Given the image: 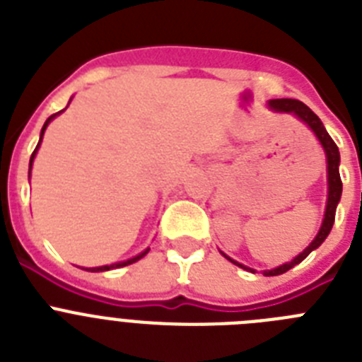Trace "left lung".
Wrapping results in <instances>:
<instances>
[{"instance_id": "8db88e82", "label": "left lung", "mask_w": 362, "mask_h": 362, "mask_svg": "<svg viewBox=\"0 0 362 362\" xmlns=\"http://www.w3.org/2000/svg\"><path fill=\"white\" fill-rule=\"evenodd\" d=\"M268 107L276 112H286V114H292V116H296L297 119L303 121V123H305L306 127H308V129L315 134V137L319 139V143H321L322 150H325V153H326V172H328V199H326L325 217H322V225H321V228H319L317 235H315V238H313V241L310 243V245L306 246L305 250L300 252L299 255H296V257H293L290 263H284V264H281V267L263 272L264 276H281V274L288 272L290 268H293L296 264H299L303 259L308 257L310 252H313L315 248H319V246L322 245V241L328 238V233H330L332 226H334L335 210H337V204H339V201H341V194H343V183H341V175H339V163H341L339 148H337V145L334 143V139H332V137L328 136V132H326L322 121L319 119V117L315 116V114H313V112L310 110L305 103H303V101H297V99H272V101H268ZM221 254H223V252H221ZM225 257L228 259L230 263L238 264L239 268H243V270H248V272H252V274H255L254 268L245 267V264H241V263H238V261L230 259L228 255H225Z\"/></svg>"}]
</instances>
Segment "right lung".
I'll list each match as a JSON object with an SVG mask.
<instances>
[{"label":"right lung","mask_w":362,"mask_h":362,"mask_svg":"<svg viewBox=\"0 0 362 362\" xmlns=\"http://www.w3.org/2000/svg\"><path fill=\"white\" fill-rule=\"evenodd\" d=\"M63 112V110H62ZM62 112H57V114H54V116H50L49 119L45 121V124H43V129H41V136H40V143H37V146H36V150H34V152H32V156H30V163H28V179H30V168H32V163H34V158H36V153H37V148H40V145H41V139H43V134H45V130H47V127H49V123L50 121L54 119V117L56 116H59V114H62ZM148 250L150 248H146V250H143L141 254H137L136 257H132V259H127V261H121V263H114V264H105V267H95V268H85V270H88V272H107V270H112V268H121V267H129V264H132V263H136V261H139V259L141 257H145L146 254H148Z\"/></svg>","instance_id":"obj_1"}]
</instances>
